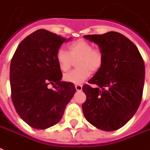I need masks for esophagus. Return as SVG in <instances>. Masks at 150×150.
Wrapping results in <instances>:
<instances>
[{
  "mask_svg": "<svg viewBox=\"0 0 150 150\" xmlns=\"http://www.w3.org/2000/svg\"><path fill=\"white\" fill-rule=\"evenodd\" d=\"M75 89H76L77 91H81V90H83V86H82V85L77 84V85H75Z\"/></svg>",
  "mask_w": 150,
  "mask_h": 150,
  "instance_id": "34e87169",
  "label": "esophagus"
}]
</instances>
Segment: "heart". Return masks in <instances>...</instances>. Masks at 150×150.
I'll list each match as a JSON object with an SVG mask.
<instances>
[{"mask_svg": "<svg viewBox=\"0 0 150 150\" xmlns=\"http://www.w3.org/2000/svg\"><path fill=\"white\" fill-rule=\"evenodd\" d=\"M68 52L63 49L57 50L56 54L58 66L62 71H67L76 62L77 68L64 75L63 79L68 83L80 84L83 83L91 72L100 70L104 63V53L99 48L86 40L78 39L67 45Z\"/></svg>", "mask_w": 150, "mask_h": 150, "instance_id": "1", "label": "heart"}]
</instances>
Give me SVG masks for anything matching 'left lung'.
<instances>
[{
	"label": "left lung",
	"instance_id": "1",
	"mask_svg": "<svg viewBox=\"0 0 150 150\" xmlns=\"http://www.w3.org/2000/svg\"><path fill=\"white\" fill-rule=\"evenodd\" d=\"M103 51L101 68L83 86L86 120L97 128L111 131L127 123L139 108L143 93L145 64L136 45L118 32L89 34Z\"/></svg>",
	"mask_w": 150,
	"mask_h": 150
}]
</instances>
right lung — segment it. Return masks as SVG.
<instances>
[{"mask_svg": "<svg viewBox=\"0 0 150 150\" xmlns=\"http://www.w3.org/2000/svg\"><path fill=\"white\" fill-rule=\"evenodd\" d=\"M66 38L38 30L18 45L10 64L11 97L20 118L32 127L46 129L61 120L75 93L63 82L56 54Z\"/></svg>", "mask_w": 150, "mask_h": 150, "instance_id": "right-lung-1", "label": "right lung"}]
</instances>
